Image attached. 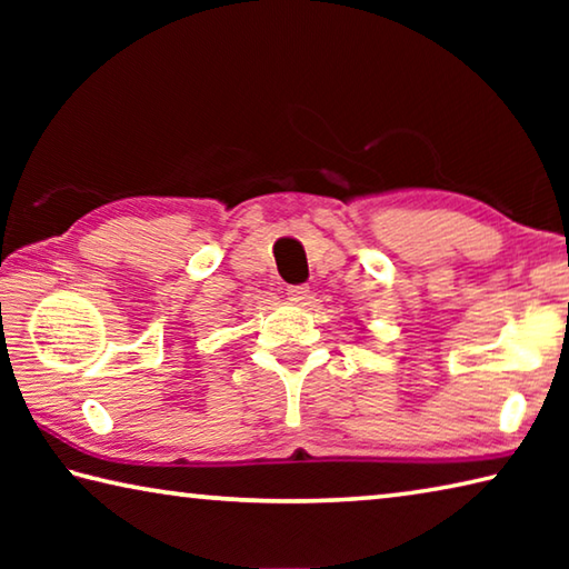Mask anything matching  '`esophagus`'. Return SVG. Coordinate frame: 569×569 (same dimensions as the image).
Returning <instances> with one entry per match:
<instances>
[{
  "mask_svg": "<svg viewBox=\"0 0 569 569\" xmlns=\"http://www.w3.org/2000/svg\"><path fill=\"white\" fill-rule=\"evenodd\" d=\"M308 298H311V291H308V286H288V301L303 306Z\"/></svg>",
  "mask_w": 569,
  "mask_h": 569,
  "instance_id": "1",
  "label": "esophagus"
}]
</instances>
